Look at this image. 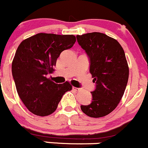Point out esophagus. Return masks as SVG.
I'll use <instances>...</instances> for the list:
<instances>
[{
	"label": "esophagus",
	"mask_w": 148,
	"mask_h": 148,
	"mask_svg": "<svg viewBox=\"0 0 148 148\" xmlns=\"http://www.w3.org/2000/svg\"><path fill=\"white\" fill-rule=\"evenodd\" d=\"M72 89H73V90H75V91H77V92L79 91V90H80V89L78 88V87H73Z\"/></svg>",
	"instance_id": "1"
}]
</instances>
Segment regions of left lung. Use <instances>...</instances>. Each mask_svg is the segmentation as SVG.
Wrapping results in <instances>:
<instances>
[{
    "mask_svg": "<svg viewBox=\"0 0 148 148\" xmlns=\"http://www.w3.org/2000/svg\"><path fill=\"white\" fill-rule=\"evenodd\" d=\"M77 40L88 57L90 72L95 83L91 103L82 105L81 109L90 117L105 116L118 106L128 82L125 53L116 40L103 33L77 35Z\"/></svg>",
    "mask_w": 148,
    "mask_h": 148,
    "instance_id": "8db88e82",
    "label": "left lung"
}]
</instances>
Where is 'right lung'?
Returning a JSON list of instances; mask_svg holds the SVG:
<instances>
[{
	"label": "right lung",
	"mask_w": 148,
	"mask_h": 148,
	"mask_svg": "<svg viewBox=\"0 0 148 148\" xmlns=\"http://www.w3.org/2000/svg\"><path fill=\"white\" fill-rule=\"evenodd\" d=\"M76 42L72 34L39 33L20 43L12 62V75L17 92L30 112L40 116L56 110L66 92L71 90L68 82L56 84L47 78L61 52Z\"/></svg>",
	"instance_id": "right-lung-1"
}]
</instances>
